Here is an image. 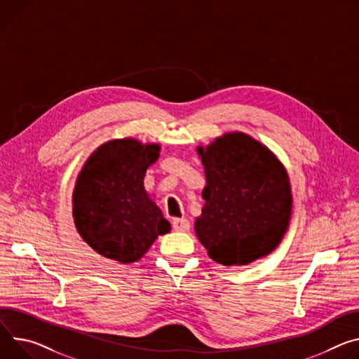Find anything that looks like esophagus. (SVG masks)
Wrapping results in <instances>:
<instances>
[{"label": "esophagus", "instance_id": "1", "mask_svg": "<svg viewBox=\"0 0 359 359\" xmlns=\"http://www.w3.org/2000/svg\"><path fill=\"white\" fill-rule=\"evenodd\" d=\"M172 226H173V229H175L176 232H187V231L190 229V223H189V220L184 219V217H182V219H175V220L172 222Z\"/></svg>", "mask_w": 359, "mask_h": 359}]
</instances>
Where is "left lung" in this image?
<instances>
[{"instance_id": "left-lung-1", "label": "left lung", "mask_w": 359, "mask_h": 359, "mask_svg": "<svg viewBox=\"0 0 359 359\" xmlns=\"http://www.w3.org/2000/svg\"><path fill=\"white\" fill-rule=\"evenodd\" d=\"M206 172L205 208L194 227L208 255L224 266L271 253L290 219V187L278 158L242 133L199 147Z\"/></svg>"}]
</instances>
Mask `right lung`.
Segmentation results:
<instances>
[{"label": "right lung", "instance_id": "right-lung-1", "mask_svg": "<svg viewBox=\"0 0 359 359\" xmlns=\"http://www.w3.org/2000/svg\"><path fill=\"white\" fill-rule=\"evenodd\" d=\"M158 149L133 139L113 140L84 165L73 194V215L79 233L102 256L120 264L136 262L158 235L170 231L143 187Z\"/></svg>", "mask_w": 359, "mask_h": 359}]
</instances>
